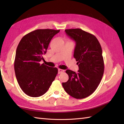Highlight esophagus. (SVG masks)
Returning <instances> with one entry per match:
<instances>
[{"mask_svg":"<svg viewBox=\"0 0 124 124\" xmlns=\"http://www.w3.org/2000/svg\"><path fill=\"white\" fill-rule=\"evenodd\" d=\"M63 72H64V70H62L61 69H58V73L59 74L61 73H62Z\"/></svg>","mask_w":124,"mask_h":124,"instance_id":"1","label":"esophagus"}]
</instances>
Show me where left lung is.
Instances as JSON below:
<instances>
[{
  "instance_id": "left-lung-1",
  "label": "left lung",
  "mask_w": 124,
  "mask_h": 124,
  "mask_svg": "<svg viewBox=\"0 0 124 124\" xmlns=\"http://www.w3.org/2000/svg\"><path fill=\"white\" fill-rule=\"evenodd\" d=\"M76 42L73 56L77 62L78 72L67 70L69 79L62 85L69 95L76 99L86 98L95 91L104 73V61L100 44L96 37L80 28L66 29Z\"/></svg>"
}]
</instances>
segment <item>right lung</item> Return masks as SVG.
I'll use <instances>...</instances> for the list:
<instances>
[{"label": "right lung", "instance_id": "right-lung-1", "mask_svg": "<svg viewBox=\"0 0 124 124\" xmlns=\"http://www.w3.org/2000/svg\"><path fill=\"white\" fill-rule=\"evenodd\" d=\"M60 30L37 29L24 36L16 48L14 70L18 85L26 95H43L49 89L58 73L57 68L50 67L41 60L51 39Z\"/></svg>", "mask_w": 124, "mask_h": 124}]
</instances>
